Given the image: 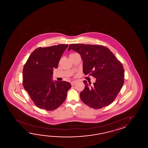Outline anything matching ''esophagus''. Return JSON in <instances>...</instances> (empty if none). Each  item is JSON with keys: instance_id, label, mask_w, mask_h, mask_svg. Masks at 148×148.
Returning a JSON list of instances; mask_svg holds the SVG:
<instances>
[{"instance_id": "34e87169", "label": "esophagus", "mask_w": 148, "mask_h": 148, "mask_svg": "<svg viewBox=\"0 0 148 148\" xmlns=\"http://www.w3.org/2000/svg\"><path fill=\"white\" fill-rule=\"evenodd\" d=\"M75 84H76V82H71V86H74V85H75Z\"/></svg>"}]
</instances>
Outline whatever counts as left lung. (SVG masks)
<instances>
[{"instance_id": "obj_1", "label": "left lung", "mask_w": 148, "mask_h": 148, "mask_svg": "<svg viewBox=\"0 0 148 148\" xmlns=\"http://www.w3.org/2000/svg\"><path fill=\"white\" fill-rule=\"evenodd\" d=\"M71 49L80 54L85 75L96 79L92 86L84 81L85 89L80 94L82 101L94 109L112 104L124 82V70L121 62L109 49L102 45L71 44L68 51Z\"/></svg>"}]
</instances>
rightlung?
<instances>
[{
    "label": "right lung",
    "mask_w": 148,
    "mask_h": 148,
    "mask_svg": "<svg viewBox=\"0 0 148 148\" xmlns=\"http://www.w3.org/2000/svg\"><path fill=\"white\" fill-rule=\"evenodd\" d=\"M68 44L38 47L30 55L23 70V85L37 107L47 110L57 109L65 101L71 85L66 82L52 80Z\"/></svg>",
    "instance_id": "obj_1"
}]
</instances>
